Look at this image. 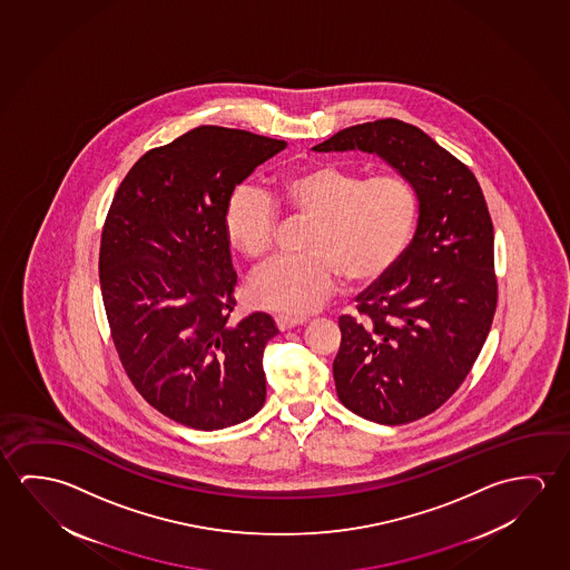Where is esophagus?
I'll return each mask as SVG.
<instances>
[{
  "mask_svg": "<svg viewBox=\"0 0 570 570\" xmlns=\"http://www.w3.org/2000/svg\"><path fill=\"white\" fill-rule=\"evenodd\" d=\"M305 323H307V318H305V316H275V325H277L279 331H289V328H295V326L298 325H305Z\"/></svg>",
  "mask_w": 570,
  "mask_h": 570,
  "instance_id": "1",
  "label": "esophagus"
}]
</instances>
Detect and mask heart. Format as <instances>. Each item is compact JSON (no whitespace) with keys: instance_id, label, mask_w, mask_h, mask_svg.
Listing matches in <instances>:
<instances>
[{"instance_id":"heart-1","label":"heart","mask_w":570,"mask_h":570,"mask_svg":"<svg viewBox=\"0 0 570 570\" xmlns=\"http://www.w3.org/2000/svg\"><path fill=\"white\" fill-rule=\"evenodd\" d=\"M277 206L313 217L303 257H277L252 275L247 295L257 307L307 315L333 295L338 277L368 285L406 252L417 222V194L400 176L362 178L335 164H308L281 174L272 198L242 186L227 198V242L249 259L269 254Z\"/></svg>"}]
</instances>
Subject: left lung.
Wrapping results in <instances>:
<instances>
[{
	"label": "left lung",
	"mask_w": 570,
	"mask_h": 570,
	"mask_svg": "<svg viewBox=\"0 0 570 570\" xmlns=\"http://www.w3.org/2000/svg\"><path fill=\"white\" fill-rule=\"evenodd\" d=\"M316 153L376 154L416 190L404 255L343 315L336 394L354 414L397 425L428 416L470 374L498 307L493 224L479 181L424 130L396 118L348 127Z\"/></svg>",
	"instance_id": "left-lung-1"
}]
</instances>
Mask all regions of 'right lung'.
Listing matches in <instances>:
<instances>
[{
  "instance_id": "obj_1",
  "label": "right lung",
  "mask_w": 570,
  "mask_h": 570,
  "mask_svg": "<svg viewBox=\"0 0 570 570\" xmlns=\"http://www.w3.org/2000/svg\"><path fill=\"white\" fill-rule=\"evenodd\" d=\"M287 146L198 127L153 148L120 181L102 227L99 277L128 379L178 424L214 432L263 407L267 313L229 323L237 275L224 232L235 186Z\"/></svg>"
}]
</instances>
